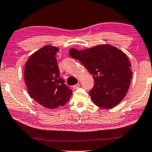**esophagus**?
<instances>
[{"instance_id": "34e87169", "label": "esophagus", "mask_w": 152, "mask_h": 152, "mask_svg": "<svg viewBox=\"0 0 152 152\" xmlns=\"http://www.w3.org/2000/svg\"><path fill=\"white\" fill-rule=\"evenodd\" d=\"M80 84L79 83H78V84H76V85H74L73 86V89H78V88H79L80 87Z\"/></svg>"}]
</instances>
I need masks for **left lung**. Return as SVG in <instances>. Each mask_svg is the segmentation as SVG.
Wrapping results in <instances>:
<instances>
[{"mask_svg": "<svg viewBox=\"0 0 152 152\" xmlns=\"http://www.w3.org/2000/svg\"><path fill=\"white\" fill-rule=\"evenodd\" d=\"M69 54L94 75V87L89 94L95 104L112 108L121 102L132 78L131 63L123 51L102 44L82 50L72 48Z\"/></svg>", "mask_w": 152, "mask_h": 152, "instance_id": "left-lung-1", "label": "left lung"}]
</instances>
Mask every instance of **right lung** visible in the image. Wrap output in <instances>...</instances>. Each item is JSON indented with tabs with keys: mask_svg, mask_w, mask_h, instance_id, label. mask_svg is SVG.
<instances>
[{
	"mask_svg": "<svg viewBox=\"0 0 152 152\" xmlns=\"http://www.w3.org/2000/svg\"><path fill=\"white\" fill-rule=\"evenodd\" d=\"M58 50V48L46 45L31 54L24 68V80L29 96L48 109L65 105L72 95V91L60 77L55 57Z\"/></svg>",
	"mask_w": 152,
	"mask_h": 152,
	"instance_id": "add662e5",
	"label": "right lung"
}]
</instances>
